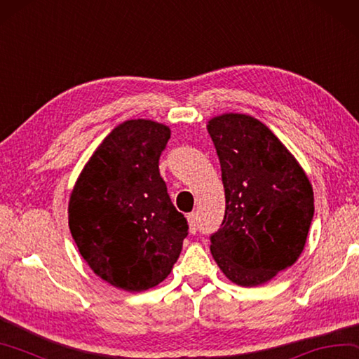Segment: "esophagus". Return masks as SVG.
<instances>
[{
    "label": "esophagus",
    "mask_w": 359,
    "mask_h": 359,
    "mask_svg": "<svg viewBox=\"0 0 359 359\" xmlns=\"http://www.w3.org/2000/svg\"><path fill=\"white\" fill-rule=\"evenodd\" d=\"M187 219H188V227H190V232L194 233L198 231V217L196 213H188L187 215Z\"/></svg>",
    "instance_id": "obj_1"
}]
</instances>
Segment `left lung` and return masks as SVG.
Returning <instances> with one entry per match:
<instances>
[{
	"label": "left lung",
	"instance_id": "obj_1",
	"mask_svg": "<svg viewBox=\"0 0 359 359\" xmlns=\"http://www.w3.org/2000/svg\"><path fill=\"white\" fill-rule=\"evenodd\" d=\"M224 185L226 212L210 251L233 284L257 287L297 262L314 217L302 165L256 117L224 113L207 122Z\"/></svg>",
	"mask_w": 359,
	"mask_h": 359
}]
</instances>
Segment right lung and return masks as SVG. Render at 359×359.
Returning a JSON list of instances; mask_svg holds the SVG:
<instances>
[{"label":"right lung","mask_w":359,"mask_h":359,"mask_svg":"<svg viewBox=\"0 0 359 359\" xmlns=\"http://www.w3.org/2000/svg\"><path fill=\"white\" fill-rule=\"evenodd\" d=\"M171 128L151 119L119 123L90 155L69 199V227L97 276L126 292L165 281L188 224L175 210L158 160Z\"/></svg>","instance_id":"1"}]
</instances>
